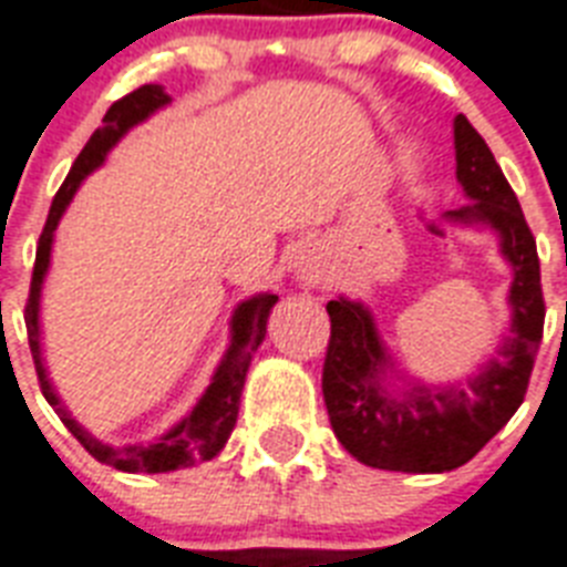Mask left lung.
Instances as JSON below:
<instances>
[{
	"mask_svg": "<svg viewBox=\"0 0 567 567\" xmlns=\"http://www.w3.org/2000/svg\"><path fill=\"white\" fill-rule=\"evenodd\" d=\"M457 182L472 205L449 210L463 226H489L513 266V324L498 357L478 377L452 388L414 385L391 394L382 382L388 357L368 307L348 298L327 303L321 391L336 437L364 466L391 472H449L478 455L525 402L533 359L545 327L536 240L493 150L466 121L455 118Z\"/></svg>",
	"mask_w": 567,
	"mask_h": 567,
	"instance_id": "left-lung-1",
	"label": "left lung"
}]
</instances>
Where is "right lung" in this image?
<instances>
[{
	"label": "right lung",
	"instance_id": "obj_1",
	"mask_svg": "<svg viewBox=\"0 0 567 567\" xmlns=\"http://www.w3.org/2000/svg\"><path fill=\"white\" fill-rule=\"evenodd\" d=\"M171 97L165 95V89L158 83H144V86L133 89L130 95H124L121 101L106 110L104 124L101 130L92 133V138L86 142V147L81 150V156L74 158L72 171L65 176V182L60 185L54 203H51L49 219H45V228L40 234V243H37V260H34V275H31V292H28L25 303V330H28V344H31V357H34L37 379H40L42 396L49 400V405L60 414L63 425L78 437L83 449L95 461L106 463V466H115L121 472H173L185 470V466H194L199 461H210L214 455H219V449L226 446V441L231 437V429L237 423V411H240V394L243 382H246V371H249L251 357L255 350L260 348V341L266 336V318L269 310L278 301V295L264 292L255 295L249 301H243L231 318V348L219 362L217 373L210 379L208 391L199 396V402L194 405L188 417L182 420L179 425H173L165 437H158L156 443H147V446H124L112 449L104 446L101 441H95L92 434L78 425V420L63 409L60 396L54 394L49 377H45V364H42L40 353V289L42 278L49 272L51 260V240H54V228H58L60 217H63L65 205L72 203L74 190L81 188V182L86 179L89 173L95 171L97 165H104L106 153H110L115 144H118L121 135L130 130V126L142 124L147 115L165 106Z\"/></svg>",
	"mask_w": 567,
	"mask_h": 567
}]
</instances>
